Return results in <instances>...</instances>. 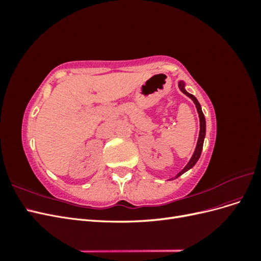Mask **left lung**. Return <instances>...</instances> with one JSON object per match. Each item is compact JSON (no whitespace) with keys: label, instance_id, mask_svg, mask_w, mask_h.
<instances>
[{"label":"left lung","instance_id":"8db88e82","mask_svg":"<svg viewBox=\"0 0 261 261\" xmlns=\"http://www.w3.org/2000/svg\"><path fill=\"white\" fill-rule=\"evenodd\" d=\"M178 87H179V89H180V91L183 92V93H185L187 97H189L191 98L193 101H194V103L196 105V108H197V111H198V114H199V118H200V132H199V137H198V141H197V146H196V150H195V152H194V154H193V156H192V159L189 160V162L187 163V165L186 167L181 170L178 174L176 175V177H178L179 175H181L183 174V173H185L186 171H188L189 169H192L194 165L196 164V162L198 161V159H199V156H200V154H201V150H202V146H203V139H204V135H206V121H204V116H203V113H202V111H201V108H200V105H199V102H198V100H197L193 94H191V93H188L185 89H184V84L183 83H179L178 84ZM175 177V178H176Z\"/></svg>","mask_w":261,"mask_h":261}]
</instances>
